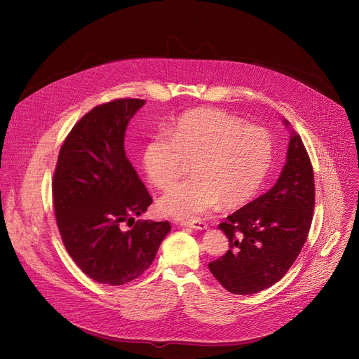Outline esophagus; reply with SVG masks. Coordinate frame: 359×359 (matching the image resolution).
<instances>
[{
	"label": "esophagus",
	"mask_w": 359,
	"mask_h": 359,
	"mask_svg": "<svg viewBox=\"0 0 359 359\" xmlns=\"http://www.w3.org/2000/svg\"><path fill=\"white\" fill-rule=\"evenodd\" d=\"M182 227H189L194 230H208V224L203 220H182L181 222Z\"/></svg>",
	"instance_id": "obj_1"
}]
</instances>
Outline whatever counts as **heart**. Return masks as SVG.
Returning <instances> with one entry per match:
<instances>
[{"instance_id": "heart-1", "label": "heart", "mask_w": 359, "mask_h": 359, "mask_svg": "<svg viewBox=\"0 0 359 359\" xmlns=\"http://www.w3.org/2000/svg\"><path fill=\"white\" fill-rule=\"evenodd\" d=\"M192 178L172 187L158 199V210L175 219H192L220 201L237 208L260 189L273 161L269 132L243 125L238 117L215 109H198L178 117L144 143L142 164L147 180L160 189L171 187L185 161Z\"/></svg>"}]
</instances>
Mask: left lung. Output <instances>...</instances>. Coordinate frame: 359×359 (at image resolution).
<instances>
[{
	"instance_id": "1",
	"label": "left lung",
	"mask_w": 359,
	"mask_h": 359,
	"mask_svg": "<svg viewBox=\"0 0 359 359\" xmlns=\"http://www.w3.org/2000/svg\"><path fill=\"white\" fill-rule=\"evenodd\" d=\"M290 128V122L283 120ZM315 181L299 135L290 129L285 164L270 191L227 217L219 229L229 250L209 263L230 292L250 295L280 281L299 255L313 216Z\"/></svg>"
}]
</instances>
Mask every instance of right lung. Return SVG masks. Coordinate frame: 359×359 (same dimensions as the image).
Segmentation results:
<instances>
[{
  "label": "right lung",
  "mask_w": 359,
  "mask_h": 359,
  "mask_svg": "<svg viewBox=\"0 0 359 359\" xmlns=\"http://www.w3.org/2000/svg\"><path fill=\"white\" fill-rule=\"evenodd\" d=\"M144 103L118 99L90 110L67 136L54 171L62 242L81 270L102 284L137 278L171 231L168 222L133 224L153 202L123 149L126 126Z\"/></svg>",
  "instance_id": "add662e5"
}]
</instances>
